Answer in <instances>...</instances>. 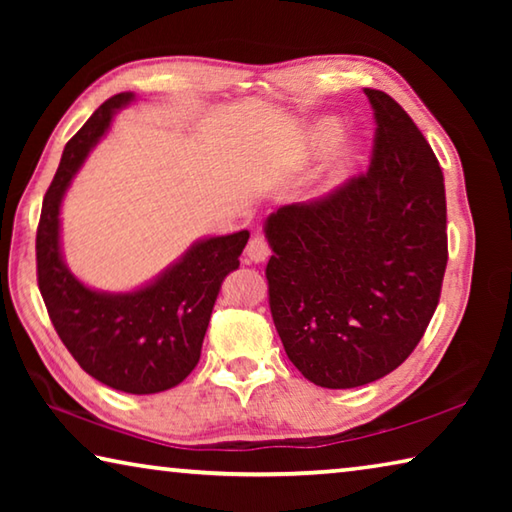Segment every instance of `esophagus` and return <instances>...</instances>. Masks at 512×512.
I'll return each mask as SVG.
<instances>
[{
    "label": "esophagus",
    "mask_w": 512,
    "mask_h": 512,
    "mask_svg": "<svg viewBox=\"0 0 512 512\" xmlns=\"http://www.w3.org/2000/svg\"><path fill=\"white\" fill-rule=\"evenodd\" d=\"M268 255H271V248H268V241L264 237H253L248 241L246 246V257L250 259V262H264V259H268Z\"/></svg>",
    "instance_id": "esophagus-1"
}]
</instances>
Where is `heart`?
<instances>
[{"label": "heart", "mask_w": 512, "mask_h": 512, "mask_svg": "<svg viewBox=\"0 0 512 512\" xmlns=\"http://www.w3.org/2000/svg\"><path fill=\"white\" fill-rule=\"evenodd\" d=\"M343 137V124L339 119L334 117H325L316 121L314 126H311L309 137H307V158L309 160H320L325 158V155L334 149L339 140ZM359 158V151L357 146H345L341 151L339 160H336V176H345L352 167L354 162Z\"/></svg>", "instance_id": "heart-1"}]
</instances>
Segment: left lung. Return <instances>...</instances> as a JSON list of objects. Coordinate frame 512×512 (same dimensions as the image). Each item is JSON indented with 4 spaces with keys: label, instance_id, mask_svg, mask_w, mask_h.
Wrapping results in <instances>:
<instances>
[{
    "label": "left lung",
    "instance_id": "left-lung-1",
    "mask_svg": "<svg viewBox=\"0 0 512 512\" xmlns=\"http://www.w3.org/2000/svg\"><path fill=\"white\" fill-rule=\"evenodd\" d=\"M368 173L264 221L268 307L287 357L323 388L393 372L420 343L447 266L445 180L431 146L386 92Z\"/></svg>",
    "mask_w": 512,
    "mask_h": 512
}]
</instances>
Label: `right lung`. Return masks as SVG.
I'll list each match as a JSON object with an SVG mask.
<instances>
[{"instance_id":"1","label":"right lung","mask_w":512,"mask_h":512,"mask_svg":"<svg viewBox=\"0 0 512 512\" xmlns=\"http://www.w3.org/2000/svg\"><path fill=\"white\" fill-rule=\"evenodd\" d=\"M133 101V92L115 94L67 142L42 201L36 257L49 318L79 366L115 391L151 395L178 386L196 368L221 282L239 266L250 232L194 241L133 291L92 289L69 271L60 246L63 198L112 117Z\"/></svg>"}]
</instances>
